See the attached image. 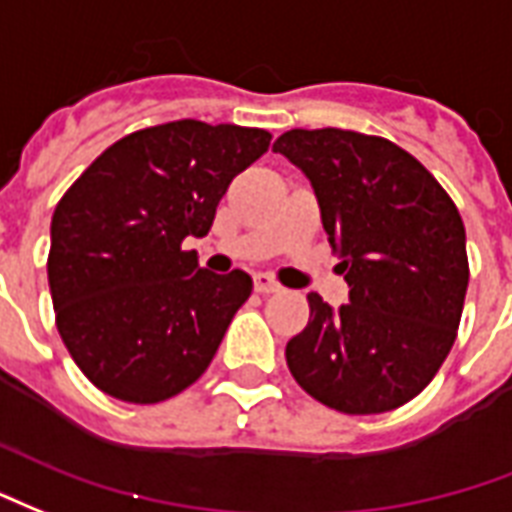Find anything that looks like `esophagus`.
Returning <instances> with one entry per match:
<instances>
[{
  "instance_id": "34e87169",
  "label": "esophagus",
  "mask_w": 512,
  "mask_h": 512,
  "mask_svg": "<svg viewBox=\"0 0 512 512\" xmlns=\"http://www.w3.org/2000/svg\"><path fill=\"white\" fill-rule=\"evenodd\" d=\"M253 289L259 294H275L281 292V283L272 281L270 275H256V278H253Z\"/></svg>"
}]
</instances>
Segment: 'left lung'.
I'll return each instance as SVG.
<instances>
[{"mask_svg":"<svg viewBox=\"0 0 512 512\" xmlns=\"http://www.w3.org/2000/svg\"><path fill=\"white\" fill-rule=\"evenodd\" d=\"M311 179L349 302L308 294L286 343L302 390L343 414L390 412L425 390L453 349L466 286L464 220L423 163L379 136L289 130L275 144Z\"/></svg>","mask_w":512,"mask_h":512,"instance_id":"left-lung-1","label":"left lung"}]
</instances>
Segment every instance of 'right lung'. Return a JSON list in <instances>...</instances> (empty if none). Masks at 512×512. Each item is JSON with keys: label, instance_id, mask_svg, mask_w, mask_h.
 Masks as SVG:
<instances>
[{"label": "right lung", "instance_id": "1", "mask_svg": "<svg viewBox=\"0 0 512 512\" xmlns=\"http://www.w3.org/2000/svg\"><path fill=\"white\" fill-rule=\"evenodd\" d=\"M270 138L199 119L136 130L59 199L48 286L67 352L98 390L160 404L207 371L253 281L201 270L182 242L210 231L231 179Z\"/></svg>", "mask_w": 512, "mask_h": 512}]
</instances>
